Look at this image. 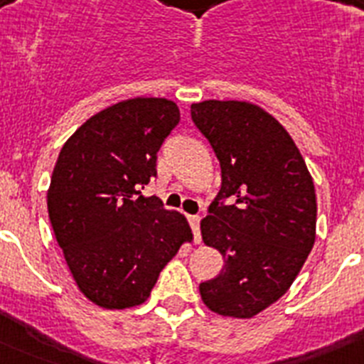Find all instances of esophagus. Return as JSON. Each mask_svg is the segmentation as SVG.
I'll list each match as a JSON object with an SVG mask.
<instances>
[{
  "instance_id": "obj_1",
  "label": "esophagus",
  "mask_w": 364,
  "mask_h": 364,
  "mask_svg": "<svg viewBox=\"0 0 364 364\" xmlns=\"http://www.w3.org/2000/svg\"><path fill=\"white\" fill-rule=\"evenodd\" d=\"M188 220H189V226H191L193 230L195 242H200V217H198V215H189Z\"/></svg>"
}]
</instances>
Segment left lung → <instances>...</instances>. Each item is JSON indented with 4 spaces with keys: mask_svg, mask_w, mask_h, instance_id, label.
Instances as JSON below:
<instances>
[{
    "mask_svg": "<svg viewBox=\"0 0 364 364\" xmlns=\"http://www.w3.org/2000/svg\"><path fill=\"white\" fill-rule=\"evenodd\" d=\"M191 120L222 175L202 239L226 259L198 290L210 310L246 319L288 291L314 247V180L290 134L259 105L208 100L191 105Z\"/></svg>",
    "mask_w": 364,
    "mask_h": 364,
    "instance_id": "obj_1",
    "label": "left lung"
}]
</instances>
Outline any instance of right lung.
Instances as JSON below:
<instances>
[{"label": "right lung", "mask_w": 364, "mask_h": 364, "mask_svg": "<svg viewBox=\"0 0 364 364\" xmlns=\"http://www.w3.org/2000/svg\"><path fill=\"white\" fill-rule=\"evenodd\" d=\"M178 122L169 100H125L89 118L60 151L49 218L74 281L98 306L142 304L164 266L191 240L182 215L159 197H142Z\"/></svg>", "instance_id": "right-lung-1"}]
</instances>
